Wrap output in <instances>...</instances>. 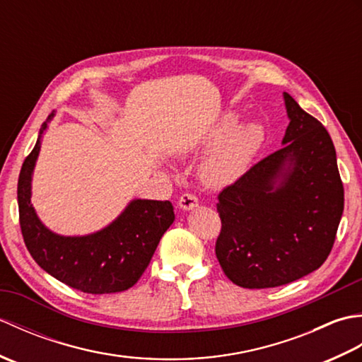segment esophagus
Returning a JSON list of instances; mask_svg holds the SVG:
<instances>
[{
	"mask_svg": "<svg viewBox=\"0 0 362 362\" xmlns=\"http://www.w3.org/2000/svg\"><path fill=\"white\" fill-rule=\"evenodd\" d=\"M199 205V199L193 193H183L179 199V206L183 210H193Z\"/></svg>",
	"mask_w": 362,
	"mask_h": 362,
	"instance_id": "esophagus-1",
	"label": "esophagus"
}]
</instances>
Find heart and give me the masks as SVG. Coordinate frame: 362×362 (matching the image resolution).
I'll use <instances>...</instances> for the list:
<instances>
[{"label": "heart", "mask_w": 362, "mask_h": 362, "mask_svg": "<svg viewBox=\"0 0 362 362\" xmlns=\"http://www.w3.org/2000/svg\"><path fill=\"white\" fill-rule=\"evenodd\" d=\"M236 122V115L228 113L206 136V146H216L228 136L225 137L226 141L223 139L224 142L221 141L223 143L219 144V148L205 160L202 166L204 179L210 185L221 187L236 180L249 166L259 146L263 144V127L257 122H245L233 130Z\"/></svg>", "instance_id": "heart-1"}]
</instances>
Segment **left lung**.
<instances>
[{
	"label": "left lung",
	"mask_w": 362,
	"mask_h": 362,
	"mask_svg": "<svg viewBox=\"0 0 362 362\" xmlns=\"http://www.w3.org/2000/svg\"><path fill=\"white\" fill-rule=\"evenodd\" d=\"M283 148L218 196L216 258L230 281L264 289L296 281L328 258L344 211L332 136L284 93Z\"/></svg>",
	"instance_id": "obj_1"
}]
</instances>
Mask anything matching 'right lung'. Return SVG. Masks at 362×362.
Here are the masks:
<instances>
[{"label":"right lung","mask_w":362,"mask_h":362,"mask_svg":"<svg viewBox=\"0 0 362 362\" xmlns=\"http://www.w3.org/2000/svg\"><path fill=\"white\" fill-rule=\"evenodd\" d=\"M52 117L54 112L42 124L18 177L20 227L30 257L54 279L87 294H112L132 288L148 267L160 238L174 222L173 204L136 199L101 232L88 236L49 232L30 204V179L42 134Z\"/></svg>","instance_id":"right-lung-1"}]
</instances>
